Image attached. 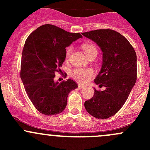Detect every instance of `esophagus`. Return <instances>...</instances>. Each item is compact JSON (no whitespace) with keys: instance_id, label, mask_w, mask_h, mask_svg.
<instances>
[{"instance_id":"obj_1","label":"esophagus","mask_w":150,"mask_h":150,"mask_svg":"<svg viewBox=\"0 0 150 150\" xmlns=\"http://www.w3.org/2000/svg\"><path fill=\"white\" fill-rule=\"evenodd\" d=\"M84 88H85V86H83V85H81V84L78 85V88H79V89Z\"/></svg>"}]
</instances>
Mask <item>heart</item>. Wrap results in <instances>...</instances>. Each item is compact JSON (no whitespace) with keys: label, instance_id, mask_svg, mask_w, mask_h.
Returning a JSON list of instances; mask_svg holds the SVG:
<instances>
[{"label":"heart","instance_id":"1","mask_svg":"<svg viewBox=\"0 0 150 150\" xmlns=\"http://www.w3.org/2000/svg\"><path fill=\"white\" fill-rule=\"evenodd\" d=\"M82 48L85 54L88 58L95 57H96L98 54V49L94 44L91 43H86L82 44ZM72 51V47L69 46L67 48L65 52V58L68 59L70 57ZM93 75V69L91 68H75L71 72V76L72 78L81 83H85L91 79Z\"/></svg>","mask_w":150,"mask_h":150}]
</instances>
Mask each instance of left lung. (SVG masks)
I'll use <instances>...</instances> for the list:
<instances>
[{
  "label": "left lung",
  "instance_id": "1",
  "mask_svg": "<svg viewBox=\"0 0 150 150\" xmlns=\"http://www.w3.org/2000/svg\"><path fill=\"white\" fill-rule=\"evenodd\" d=\"M82 35L102 51V67L94 83L106 88L103 91L94 88V95L85 102V108L96 118H109L123 106L136 83L137 54L128 40L114 30H96Z\"/></svg>",
  "mask_w": 150,
  "mask_h": 150
}]
</instances>
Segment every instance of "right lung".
Returning a JSON list of instances; mask_svg holds the SVG:
<instances>
[{"label":"right lung","mask_w":150,"mask_h":150,"mask_svg":"<svg viewBox=\"0 0 150 150\" xmlns=\"http://www.w3.org/2000/svg\"><path fill=\"white\" fill-rule=\"evenodd\" d=\"M80 33H71L51 25L33 31L25 41L21 62L20 77L28 97L40 113L54 115L62 112L71 91L78 88L68 79L55 82L56 72L65 60L66 48L81 38Z\"/></svg>","instance_id":"1"}]
</instances>
